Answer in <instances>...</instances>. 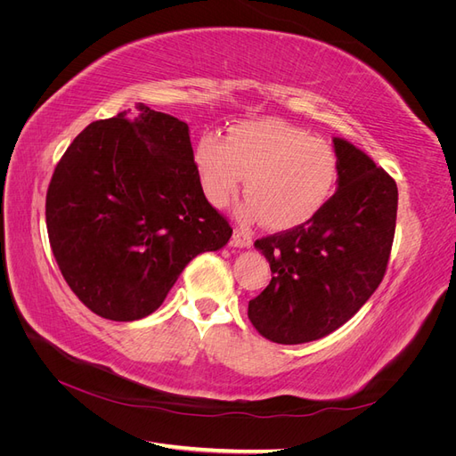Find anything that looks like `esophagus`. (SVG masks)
<instances>
[{"label": "esophagus", "instance_id": "1", "mask_svg": "<svg viewBox=\"0 0 456 456\" xmlns=\"http://www.w3.org/2000/svg\"><path fill=\"white\" fill-rule=\"evenodd\" d=\"M232 245L233 247H251L253 245V236L243 228H236V230H233V236H232Z\"/></svg>", "mask_w": 456, "mask_h": 456}]
</instances>
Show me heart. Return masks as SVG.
Masks as SVG:
<instances>
[{
    "label": "heart",
    "instance_id": "heart-1",
    "mask_svg": "<svg viewBox=\"0 0 456 456\" xmlns=\"http://www.w3.org/2000/svg\"><path fill=\"white\" fill-rule=\"evenodd\" d=\"M207 200L224 207L247 176L243 220L265 218L283 230L305 224L327 203L337 184L338 158L327 141L283 119L243 121L228 141L207 133L196 150Z\"/></svg>",
    "mask_w": 456,
    "mask_h": 456
}]
</instances>
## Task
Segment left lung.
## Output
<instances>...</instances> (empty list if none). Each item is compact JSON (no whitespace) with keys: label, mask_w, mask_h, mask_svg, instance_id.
<instances>
[{"label":"left lung","mask_w":456,"mask_h":456,"mask_svg":"<svg viewBox=\"0 0 456 456\" xmlns=\"http://www.w3.org/2000/svg\"><path fill=\"white\" fill-rule=\"evenodd\" d=\"M337 191L305 224L255 241L270 285L249 300V320L278 344L323 338L357 314L380 285L392 251L397 186L365 151L333 139Z\"/></svg>","instance_id":"obj_1"}]
</instances>
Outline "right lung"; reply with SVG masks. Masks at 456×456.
I'll return each mask as SVG.
<instances>
[{"label":"right lung","instance_id":"1","mask_svg":"<svg viewBox=\"0 0 456 456\" xmlns=\"http://www.w3.org/2000/svg\"><path fill=\"white\" fill-rule=\"evenodd\" d=\"M45 220L66 283L112 322L156 312L188 262L232 236L203 194L188 126L142 102L76 136L53 173Z\"/></svg>","mask_w":456,"mask_h":456}]
</instances>
